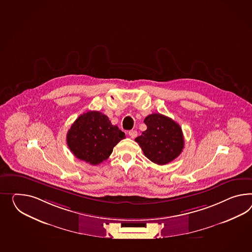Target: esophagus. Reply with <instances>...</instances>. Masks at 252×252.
<instances>
[{"label": "esophagus", "mask_w": 252, "mask_h": 252, "mask_svg": "<svg viewBox=\"0 0 252 252\" xmlns=\"http://www.w3.org/2000/svg\"><path fill=\"white\" fill-rule=\"evenodd\" d=\"M129 135L131 139H134L138 135V132H137V130H133V129H131V130H129Z\"/></svg>", "instance_id": "esophagus-1"}]
</instances>
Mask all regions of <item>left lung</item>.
I'll return each instance as SVG.
<instances>
[{
	"label": "left lung",
	"mask_w": 252,
	"mask_h": 252,
	"mask_svg": "<svg viewBox=\"0 0 252 252\" xmlns=\"http://www.w3.org/2000/svg\"><path fill=\"white\" fill-rule=\"evenodd\" d=\"M144 123L147 129L136 138L135 142L150 161L163 165L180 155L185 142L178 123L160 113L148 115Z\"/></svg>",
	"instance_id": "obj_1"
}]
</instances>
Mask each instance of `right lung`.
<instances>
[{
	"label": "right lung",
	"mask_w": 252,
	"mask_h": 252,
	"mask_svg": "<svg viewBox=\"0 0 252 252\" xmlns=\"http://www.w3.org/2000/svg\"><path fill=\"white\" fill-rule=\"evenodd\" d=\"M125 133L109 118L92 110L78 117L68 129L66 142L72 154L81 161L97 165L107 160Z\"/></svg>",
	"instance_id": "add662e5"
}]
</instances>
